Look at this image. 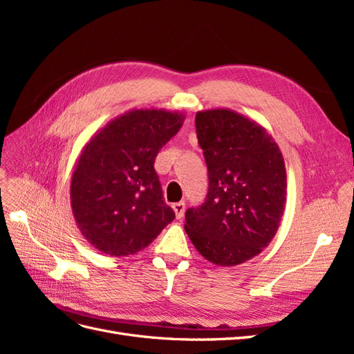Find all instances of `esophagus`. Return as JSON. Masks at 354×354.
Returning a JSON list of instances; mask_svg holds the SVG:
<instances>
[{
	"label": "esophagus",
	"instance_id": "1",
	"mask_svg": "<svg viewBox=\"0 0 354 354\" xmlns=\"http://www.w3.org/2000/svg\"><path fill=\"white\" fill-rule=\"evenodd\" d=\"M173 209H174V212H176V217H177V218H183L185 211H186L185 202H176L174 205H173Z\"/></svg>",
	"mask_w": 354,
	"mask_h": 354
}]
</instances>
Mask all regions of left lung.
I'll return each instance as SVG.
<instances>
[{
  "label": "left lung",
  "mask_w": 354,
  "mask_h": 354,
  "mask_svg": "<svg viewBox=\"0 0 354 354\" xmlns=\"http://www.w3.org/2000/svg\"><path fill=\"white\" fill-rule=\"evenodd\" d=\"M199 146L209 189L186 211L185 230L198 252L223 267L259 255L279 229L286 203V169L266 128L232 109L199 111Z\"/></svg>",
  "instance_id": "left-lung-1"
}]
</instances>
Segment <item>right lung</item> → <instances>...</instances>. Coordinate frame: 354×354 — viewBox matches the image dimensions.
<instances>
[{
    "label": "right lung",
    "instance_id": "1",
    "mask_svg": "<svg viewBox=\"0 0 354 354\" xmlns=\"http://www.w3.org/2000/svg\"><path fill=\"white\" fill-rule=\"evenodd\" d=\"M183 122L181 112L131 109L84 146L71 178V207L95 250L111 257L136 254L176 218L153 164Z\"/></svg>",
    "mask_w": 354,
    "mask_h": 354
}]
</instances>
